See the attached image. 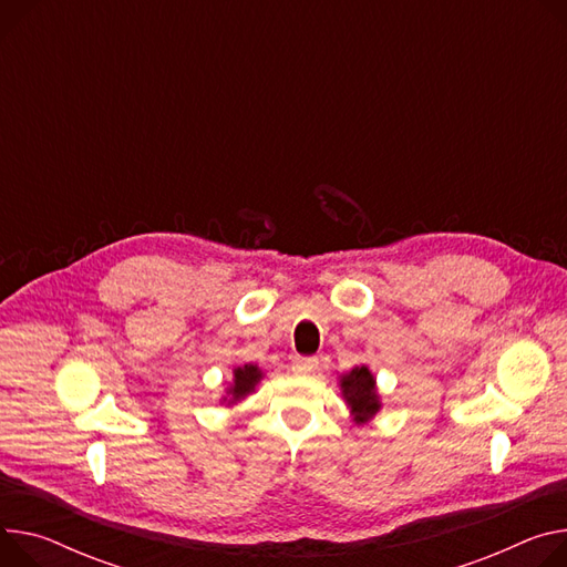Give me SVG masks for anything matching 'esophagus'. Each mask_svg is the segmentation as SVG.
Returning <instances> with one entry per match:
<instances>
[{
	"mask_svg": "<svg viewBox=\"0 0 567 567\" xmlns=\"http://www.w3.org/2000/svg\"><path fill=\"white\" fill-rule=\"evenodd\" d=\"M319 367L317 357H296L293 359V371L296 373H315Z\"/></svg>",
	"mask_w": 567,
	"mask_h": 567,
	"instance_id": "obj_1",
	"label": "esophagus"
}]
</instances>
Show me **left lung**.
<instances>
[{
  "label": "left lung",
  "mask_w": 567,
  "mask_h": 567,
  "mask_svg": "<svg viewBox=\"0 0 567 567\" xmlns=\"http://www.w3.org/2000/svg\"><path fill=\"white\" fill-rule=\"evenodd\" d=\"M341 395L350 409V416L357 425L371 423L382 409V398L378 393L375 375L369 367H354L339 378Z\"/></svg>",
  "instance_id": "1"
}]
</instances>
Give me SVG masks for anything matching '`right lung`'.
<instances>
[{
  "mask_svg": "<svg viewBox=\"0 0 567 567\" xmlns=\"http://www.w3.org/2000/svg\"><path fill=\"white\" fill-rule=\"evenodd\" d=\"M262 378H265V373L260 367H255V364L237 367L233 371V382L226 389V395L221 398V404L226 402V406H233V404L241 402L246 395H250L255 391V386L260 384Z\"/></svg>",
  "mask_w": 567,
  "mask_h": 567,
  "instance_id": "right-lung-1",
  "label": "right lung"
}]
</instances>
